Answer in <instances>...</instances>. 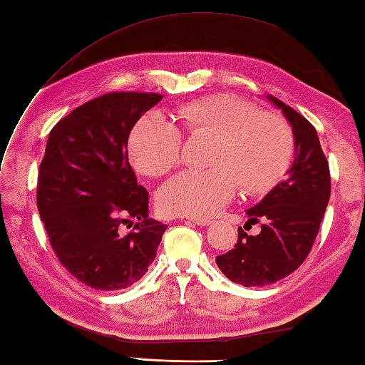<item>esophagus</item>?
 I'll use <instances>...</instances> for the list:
<instances>
[{
	"label": "esophagus",
	"instance_id": "1",
	"mask_svg": "<svg viewBox=\"0 0 365 365\" xmlns=\"http://www.w3.org/2000/svg\"><path fill=\"white\" fill-rule=\"evenodd\" d=\"M188 221L197 224V226H200V227H202V226H208V224H212L210 220H205V218H188Z\"/></svg>",
	"mask_w": 365,
	"mask_h": 365
}]
</instances>
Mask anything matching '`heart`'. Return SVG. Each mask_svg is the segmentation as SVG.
<instances>
[{"label":"heart","mask_w":365,"mask_h":365,"mask_svg":"<svg viewBox=\"0 0 365 365\" xmlns=\"http://www.w3.org/2000/svg\"><path fill=\"white\" fill-rule=\"evenodd\" d=\"M174 122L160 114L139 120L130 135V158L139 173L165 175L180 158L183 135H215L207 165L174 175L158 192L166 215L207 218L238 188L254 195L273 188L293 160V133L284 118L262 113L247 100L213 94L178 105Z\"/></svg>","instance_id":"heart-1"}]
</instances>
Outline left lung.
I'll use <instances>...</instances> for the list:
<instances>
[{"label": "left lung", "mask_w": 365, "mask_h": 365, "mask_svg": "<svg viewBox=\"0 0 365 365\" xmlns=\"http://www.w3.org/2000/svg\"><path fill=\"white\" fill-rule=\"evenodd\" d=\"M268 100L290 122L297 158L289 177L246 212L245 228L262 220L261 234L250 236L238 227L234 250L216 255L222 274L245 287L274 284L299 268L312 250L331 196L329 165L317 130L279 98Z\"/></svg>", "instance_id": "1"}]
</instances>
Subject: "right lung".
Returning a JSON list of instances; mask_svg holds the SVG:
<instances>
[{
    "label": "right lung",
    "instance_id": "obj_1",
    "mask_svg": "<svg viewBox=\"0 0 365 365\" xmlns=\"http://www.w3.org/2000/svg\"><path fill=\"white\" fill-rule=\"evenodd\" d=\"M153 92H110L89 100L50 131L38 168L37 208L63 267L96 290L139 281L157 255L166 224L149 218V192L138 185L127 143ZM135 219L134 230L121 226Z\"/></svg>",
    "mask_w": 365,
    "mask_h": 365
}]
</instances>
